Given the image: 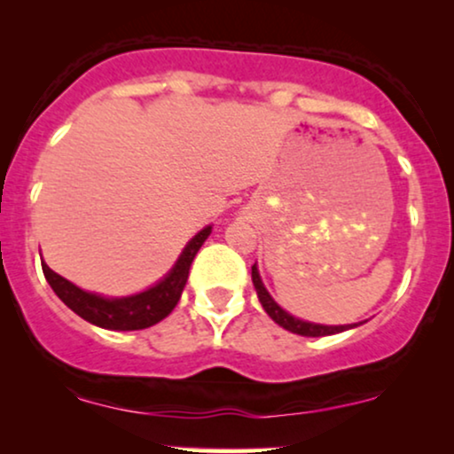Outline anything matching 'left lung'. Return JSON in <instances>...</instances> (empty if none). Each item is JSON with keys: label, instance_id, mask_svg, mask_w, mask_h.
Here are the masks:
<instances>
[{"label": "left lung", "instance_id": "1", "mask_svg": "<svg viewBox=\"0 0 454 454\" xmlns=\"http://www.w3.org/2000/svg\"><path fill=\"white\" fill-rule=\"evenodd\" d=\"M252 281H254V288H256V293H258L260 303H262V307H264V311H267V314L273 317L279 326H284L286 331L296 333V335H303V337H325V335H335V333H341V331H348V328L358 326V325H340V326L314 325V322L301 320V317H294L293 314H288V311L281 309V307L275 303L273 296L267 293L262 279H260L256 264L252 267Z\"/></svg>", "mask_w": 454, "mask_h": 454}]
</instances>
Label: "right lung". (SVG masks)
Listing matches in <instances>:
<instances>
[{"instance_id":"right-lung-1","label":"right lung","mask_w":454,"mask_h":454,"mask_svg":"<svg viewBox=\"0 0 454 454\" xmlns=\"http://www.w3.org/2000/svg\"><path fill=\"white\" fill-rule=\"evenodd\" d=\"M209 234L211 226H205L200 232L194 234V239L181 252L175 267L158 284L138 294L114 296L113 299V296L87 293V290L78 288L72 281L57 275L46 262H43V270L53 293L82 320L100 328H108V331H140V328L158 325L175 309L185 288L192 260L196 258L198 249L202 247Z\"/></svg>"}]
</instances>
